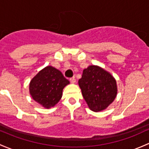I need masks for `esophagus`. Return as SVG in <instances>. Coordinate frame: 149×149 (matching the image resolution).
Returning <instances> with one entry per match:
<instances>
[{"mask_svg": "<svg viewBox=\"0 0 149 149\" xmlns=\"http://www.w3.org/2000/svg\"><path fill=\"white\" fill-rule=\"evenodd\" d=\"M70 81L72 83V84H74V83H76V79H75L74 77H73V78H70Z\"/></svg>", "mask_w": 149, "mask_h": 149, "instance_id": "34e87169", "label": "esophagus"}]
</instances>
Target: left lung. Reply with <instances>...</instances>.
<instances>
[{
    "mask_svg": "<svg viewBox=\"0 0 149 149\" xmlns=\"http://www.w3.org/2000/svg\"><path fill=\"white\" fill-rule=\"evenodd\" d=\"M79 84L84 98L93 111L106 109L116 96V80L109 72L97 65H90L84 70Z\"/></svg>",
    "mask_w": 149,
    "mask_h": 149,
    "instance_id": "1",
    "label": "left lung"
}]
</instances>
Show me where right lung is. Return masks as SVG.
Here are the masks:
<instances>
[{"label": "right lung", "mask_w": 149, "mask_h": 149, "mask_svg": "<svg viewBox=\"0 0 149 149\" xmlns=\"http://www.w3.org/2000/svg\"><path fill=\"white\" fill-rule=\"evenodd\" d=\"M68 84L60 70L47 66L31 80L30 93L36 101L48 109L60 101L63 89Z\"/></svg>", "instance_id": "1"}]
</instances>
